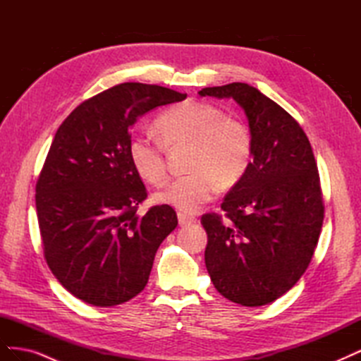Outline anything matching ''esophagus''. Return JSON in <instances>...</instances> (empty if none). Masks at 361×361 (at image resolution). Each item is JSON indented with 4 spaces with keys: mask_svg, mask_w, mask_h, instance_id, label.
Here are the masks:
<instances>
[{
    "mask_svg": "<svg viewBox=\"0 0 361 361\" xmlns=\"http://www.w3.org/2000/svg\"><path fill=\"white\" fill-rule=\"evenodd\" d=\"M178 220H179L180 226H187V224H192V223L197 221V220H195V216L188 215L185 212H178Z\"/></svg>",
    "mask_w": 361,
    "mask_h": 361,
    "instance_id": "obj_1",
    "label": "esophagus"
}]
</instances>
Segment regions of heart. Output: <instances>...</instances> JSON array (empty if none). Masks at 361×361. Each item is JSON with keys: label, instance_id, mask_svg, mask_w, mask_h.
<instances>
[{"label": "heart", "instance_id": "heart-1", "mask_svg": "<svg viewBox=\"0 0 361 361\" xmlns=\"http://www.w3.org/2000/svg\"><path fill=\"white\" fill-rule=\"evenodd\" d=\"M157 128L161 141L137 133L129 140L128 155L135 173L149 183L158 185L167 176L166 147L191 143L188 174L167 182L157 192V200L192 212L209 202L220 182L232 185L243 176L251 157L247 128L228 118L214 105L183 102L164 111Z\"/></svg>", "mask_w": 361, "mask_h": 361}]
</instances>
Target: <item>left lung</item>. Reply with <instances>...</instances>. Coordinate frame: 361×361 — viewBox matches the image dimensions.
Instances as JSON below:
<instances>
[{
    "instance_id": "8db88e82",
    "label": "left lung",
    "mask_w": 361,
    "mask_h": 361,
    "mask_svg": "<svg viewBox=\"0 0 361 361\" xmlns=\"http://www.w3.org/2000/svg\"><path fill=\"white\" fill-rule=\"evenodd\" d=\"M200 96L232 97L250 126L251 162L218 214H204V264L224 298L259 307L280 298L307 269L324 221L310 141L288 111L256 87H206Z\"/></svg>"
}]
</instances>
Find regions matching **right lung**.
<instances>
[{"label": "right lung", "mask_w": 361, "mask_h": 361, "mask_svg": "<svg viewBox=\"0 0 361 361\" xmlns=\"http://www.w3.org/2000/svg\"><path fill=\"white\" fill-rule=\"evenodd\" d=\"M185 97L123 82L84 101L57 129L36 183L37 220L49 269L84 302L111 307L134 298L178 226L169 204L137 214L147 191L128 145L138 117Z\"/></svg>", "instance_id": "add662e5"}]
</instances>
